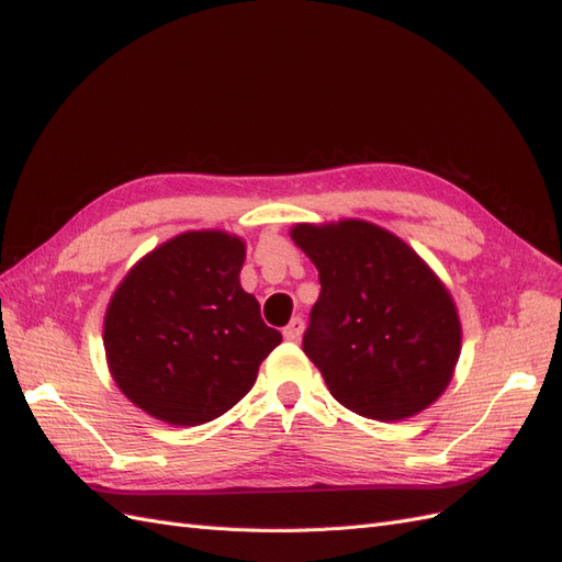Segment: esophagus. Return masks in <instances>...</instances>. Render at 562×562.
<instances>
[{"label":"esophagus","instance_id":"obj_1","mask_svg":"<svg viewBox=\"0 0 562 562\" xmlns=\"http://www.w3.org/2000/svg\"><path fill=\"white\" fill-rule=\"evenodd\" d=\"M303 328H305V322L295 317V319H291L289 326L283 328V338L285 340H300V336H303Z\"/></svg>","mask_w":562,"mask_h":562}]
</instances>
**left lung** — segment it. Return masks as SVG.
I'll use <instances>...</instances> for the list:
<instances>
[{
    "mask_svg": "<svg viewBox=\"0 0 562 562\" xmlns=\"http://www.w3.org/2000/svg\"><path fill=\"white\" fill-rule=\"evenodd\" d=\"M319 271L303 350L334 398L367 419L419 415L448 389L462 346L453 295L391 231L362 218L295 224Z\"/></svg>",
    "mask_w": 562,
    "mask_h": 562,
    "instance_id": "obj_1",
    "label": "left lung"
}]
</instances>
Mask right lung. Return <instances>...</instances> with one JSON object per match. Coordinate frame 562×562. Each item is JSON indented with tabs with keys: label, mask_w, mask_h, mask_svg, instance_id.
<instances>
[{
	"label": "right lung",
	"mask_w": 562,
	"mask_h": 562,
	"mask_svg": "<svg viewBox=\"0 0 562 562\" xmlns=\"http://www.w3.org/2000/svg\"><path fill=\"white\" fill-rule=\"evenodd\" d=\"M245 240L186 231L131 267L104 312L116 386L143 413L198 427L228 413L281 344L240 285Z\"/></svg>",
	"instance_id": "obj_1"
}]
</instances>
